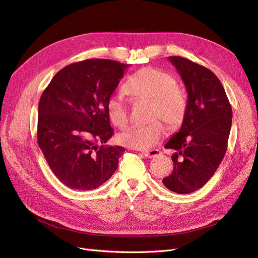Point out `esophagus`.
<instances>
[{
	"label": "esophagus",
	"instance_id": "34e87169",
	"mask_svg": "<svg viewBox=\"0 0 258 258\" xmlns=\"http://www.w3.org/2000/svg\"><path fill=\"white\" fill-rule=\"evenodd\" d=\"M142 153L147 158H154L159 154V151L158 150H151V151H144Z\"/></svg>",
	"mask_w": 258,
	"mask_h": 258
}]
</instances>
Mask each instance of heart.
<instances>
[{
    "label": "heart",
    "mask_w": 258,
    "mask_h": 258,
    "mask_svg": "<svg viewBox=\"0 0 258 258\" xmlns=\"http://www.w3.org/2000/svg\"><path fill=\"white\" fill-rule=\"evenodd\" d=\"M123 91L137 100L150 101V119L154 121L146 126H131L121 132L118 136L120 144L136 150H150L165 136L166 128L160 120L169 128L182 123L187 111V96L169 72L156 68L139 70L123 84ZM106 112L116 127H126L128 107L119 96L107 99Z\"/></svg>",
    "instance_id": "b5f03b06"
}]
</instances>
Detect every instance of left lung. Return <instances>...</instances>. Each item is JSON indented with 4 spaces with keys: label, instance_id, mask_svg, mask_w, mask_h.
Instances as JSON below:
<instances>
[{
    "label": "left lung",
    "instance_id": "obj_1",
    "mask_svg": "<svg viewBox=\"0 0 258 258\" xmlns=\"http://www.w3.org/2000/svg\"><path fill=\"white\" fill-rule=\"evenodd\" d=\"M169 60L188 93L187 111L166 148L174 150L173 171L162 179L168 189L190 194L207 184L227 151L232 110L225 89L209 69L178 56Z\"/></svg>",
    "mask_w": 258,
    "mask_h": 258
}]
</instances>
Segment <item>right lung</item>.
Returning <instances> with one entry per match:
<instances>
[{
	"label": "right lung",
	"mask_w": 258,
	"mask_h": 258,
	"mask_svg": "<svg viewBox=\"0 0 258 258\" xmlns=\"http://www.w3.org/2000/svg\"><path fill=\"white\" fill-rule=\"evenodd\" d=\"M127 68L107 59L75 62L60 70L42 93L37 144L53 174L70 188H98L118 166L124 148L103 145L114 134L106 101Z\"/></svg>",
	"instance_id": "add662e5"
}]
</instances>
